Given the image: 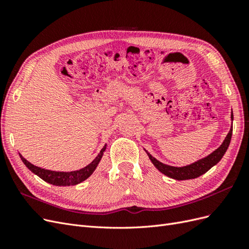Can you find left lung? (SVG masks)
<instances>
[{
  "instance_id": "left-lung-1",
  "label": "left lung",
  "mask_w": 249,
  "mask_h": 249,
  "mask_svg": "<svg viewBox=\"0 0 249 249\" xmlns=\"http://www.w3.org/2000/svg\"><path fill=\"white\" fill-rule=\"evenodd\" d=\"M231 120L233 119L232 113L231 115ZM231 134H232V127H231V130L227 135V137H225L224 141L222 142V144L216 150H214L212 154H210L206 158H202V159L198 160L197 162L187 165V166H184V167H175V166H169V165H166V164H163L162 162L158 161L152 155L148 154L147 152L146 153L148 155L150 161H152L153 164L155 165V167L162 173H164L165 176L178 180L191 179V178H198L201 175H203V173H206L209 169L212 168L214 165H216L221 160V158L223 157L225 152H227V149L230 145Z\"/></svg>"
}]
</instances>
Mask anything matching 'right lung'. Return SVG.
<instances>
[{
	"label": "right lung",
	"mask_w": 249,
	"mask_h": 249,
	"mask_svg": "<svg viewBox=\"0 0 249 249\" xmlns=\"http://www.w3.org/2000/svg\"><path fill=\"white\" fill-rule=\"evenodd\" d=\"M105 150H106V145L102 148L100 154L97 155L95 159L89 165H87L86 167L82 168L80 170L71 171V172L52 171V170H48V169H43L40 167L34 166L33 164L27 161L21 155H19V157H20L21 161L24 162V164L30 170H31L33 173H35L36 176H38L43 180H46V182H48L52 185H55V186H71V185L72 186V185H77V184L82 183L83 180H85L86 178H88L90 176L92 175V172L95 170L97 165H99Z\"/></svg>",
	"instance_id": "right-lung-1"
}]
</instances>
